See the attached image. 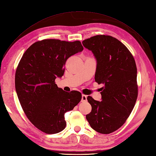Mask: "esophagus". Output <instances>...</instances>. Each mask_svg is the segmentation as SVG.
<instances>
[{
	"label": "esophagus",
	"mask_w": 156,
	"mask_h": 156,
	"mask_svg": "<svg viewBox=\"0 0 156 156\" xmlns=\"http://www.w3.org/2000/svg\"><path fill=\"white\" fill-rule=\"evenodd\" d=\"M87 96L85 95V94H82L81 101L82 102H86L87 101Z\"/></svg>",
	"instance_id": "1"
}]
</instances>
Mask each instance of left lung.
Masks as SVG:
<instances>
[{"mask_svg": "<svg viewBox=\"0 0 156 156\" xmlns=\"http://www.w3.org/2000/svg\"><path fill=\"white\" fill-rule=\"evenodd\" d=\"M82 44L97 59L95 82L104 84L101 101L87 97L92 110L86 119L93 130L108 134L125 123L137 100L135 60L126 45L111 36L97 35Z\"/></svg>", "mask_w": 156, "mask_h": 156, "instance_id": "left-lung-1", "label": "left lung"}]
</instances>
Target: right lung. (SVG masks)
I'll list each match as a JSON object with an SVG mask.
<instances>
[{
	"label": "right lung",
	"instance_id": "add662e5",
	"mask_svg": "<svg viewBox=\"0 0 156 156\" xmlns=\"http://www.w3.org/2000/svg\"><path fill=\"white\" fill-rule=\"evenodd\" d=\"M83 49L80 41L46 39L34 43L22 55L15 74L16 93L26 116L41 132L64 130L65 113L81 101L80 92L67 93L55 80L63 76L67 59Z\"/></svg>",
	"mask_w": 156,
	"mask_h": 156
}]
</instances>
